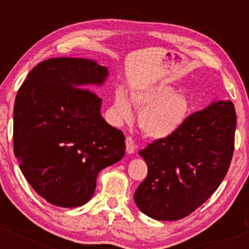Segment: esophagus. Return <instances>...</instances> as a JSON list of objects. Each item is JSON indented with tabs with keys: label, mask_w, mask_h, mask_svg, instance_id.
I'll list each match as a JSON object with an SVG mask.
<instances>
[{
	"label": "esophagus",
	"mask_w": 249,
	"mask_h": 249,
	"mask_svg": "<svg viewBox=\"0 0 249 249\" xmlns=\"http://www.w3.org/2000/svg\"><path fill=\"white\" fill-rule=\"evenodd\" d=\"M125 144H126V152L127 153H134L136 151V144H134L132 137L127 136L126 139H125Z\"/></svg>",
	"instance_id": "34e87169"
}]
</instances>
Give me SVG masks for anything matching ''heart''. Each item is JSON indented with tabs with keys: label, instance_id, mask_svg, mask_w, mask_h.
Returning <instances> with one entry per match:
<instances>
[{
	"label": "heart",
	"instance_id": "obj_1",
	"mask_svg": "<svg viewBox=\"0 0 249 249\" xmlns=\"http://www.w3.org/2000/svg\"><path fill=\"white\" fill-rule=\"evenodd\" d=\"M131 103L142 110L139 123L148 137L161 139L176 132L186 118L188 101L182 93L173 92L164 84H150L131 92ZM131 103L123 90H117L113 113L119 122H130L133 117Z\"/></svg>",
	"mask_w": 249,
	"mask_h": 249
}]
</instances>
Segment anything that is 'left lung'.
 <instances>
[{"mask_svg": "<svg viewBox=\"0 0 249 249\" xmlns=\"http://www.w3.org/2000/svg\"><path fill=\"white\" fill-rule=\"evenodd\" d=\"M235 127L233 103L213 102L188 116L173 134L139 151L148 168L134 192L139 210L152 219L173 221L201 206L227 174Z\"/></svg>", "mask_w": 249, "mask_h": 249, "instance_id": "8db88e82", "label": "left lung"}]
</instances>
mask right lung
I'll use <instances>...</instances> for the list:
<instances>
[{"label": "right lung", "instance_id": "1", "mask_svg": "<svg viewBox=\"0 0 249 249\" xmlns=\"http://www.w3.org/2000/svg\"><path fill=\"white\" fill-rule=\"evenodd\" d=\"M107 73L91 59L57 57L36 65L18 89L14 153L30 186L55 206L87 204L98 173L124 157V134L104 121L102 99L88 89Z\"/></svg>", "mask_w": 249, "mask_h": 249}]
</instances>
